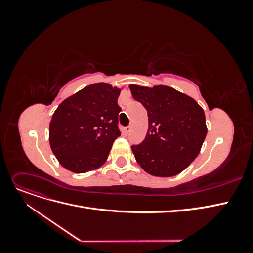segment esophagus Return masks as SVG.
Instances as JSON below:
<instances>
[{"mask_svg":"<svg viewBox=\"0 0 253 253\" xmlns=\"http://www.w3.org/2000/svg\"><path fill=\"white\" fill-rule=\"evenodd\" d=\"M124 132H125V134H126V135H127L129 132H131V126L124 127Z\"/></svg>","mask_w":253,"mask_h":253,"instance_id":"esophagus-1","label":"esophagus"}]
</instances>
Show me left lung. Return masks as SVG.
I'll return each instance as SVG.
<instances>
[{
	"label": "left lung",
	"instance_id": "1",
	"mask_svg": "<svg viewBox=\"0 0 253 253\" xmlns=\"http://www.w3.org/2000/svg\"><path fill=\"white\" fill-rule=\"evenodd\" d=\"M129 89L149 117L144 140L132 145L137 163L151 175H177L196 158L206 138L203 109L194 99L169 86L132 84Z\"/></svg>",
	"mask_w": 253,
	"mask_h": 253
}]
</instances>
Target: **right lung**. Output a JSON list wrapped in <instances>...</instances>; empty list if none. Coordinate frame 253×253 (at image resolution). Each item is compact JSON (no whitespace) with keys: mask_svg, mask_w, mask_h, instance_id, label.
I'll return each instance as SVG.
<instances>
[{"mask_svg":"<svg viewBox=\"0 0 253 253\" xmlns=\"http://www.w3.org/2000/svg\"><path fill=\"white\" fill-rule=\"evenodd\" d=\"M118 87L95 83L68 97L49 124L52 153L65 169L85 173L102 166L120 136Z\"/></svg>","mask_w":253,"mask_h":253,"instance_id":"add662e5","label":"right lung"}]
</instances>
